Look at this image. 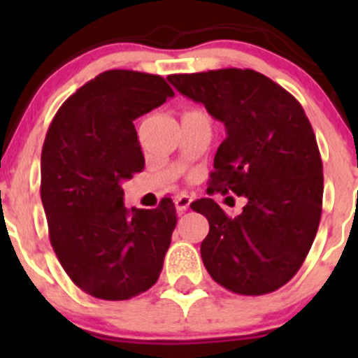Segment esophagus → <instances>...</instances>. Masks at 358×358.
<instances>
[{
  "label": "esophagus",
  "mask_w": 358,
  "mask_h": 358,
  "mask_svg": "<svg viewBox=\"0 0 358 358\" xmlns=\"http://www.w3.org/2000/svg\"><path fill=\"white\" fill-rule=\"evenodd\" d=\"M190 202H192V197L187 196V194H180V196H176V199H175L176 211L178 213L187 211V209L190 208Z\"/></svg>",
  "instance_id": "esophagus-1"
}]
</instances>
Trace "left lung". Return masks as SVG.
<instances>
[{
    "label": "left lung",
    "mask_w": 358,
    "mask_h": 358,
    "mask_svg": "<svg viewBox=\"0 0 358 358\" xmlns=\"http://www.w3.org/2000/svg\"><path fill=\"white\" fill-rule=\"evenodd\" d=\"M168 79L225 124L208 192L248 199L236 218L208 197L190 204L209 222L201 244L206 270L237 294L277 291L305 262L322 215V159L305 110L282 86L251 69Z\"/></svg>",
    "instance_id": "left-lung-1"
}]
</instances>
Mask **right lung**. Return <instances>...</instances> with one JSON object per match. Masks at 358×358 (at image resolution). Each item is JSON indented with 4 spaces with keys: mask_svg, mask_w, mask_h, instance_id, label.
I'll use <instances>...</instances> for the list:
<instances>
[{
    "mask_svg": "<svg viewBox=\"0 0 358 358\" xmlns=\"http://www.w3.org/2000/svg\"><path fill=\"white\" fill-rule=\"evenodd\" d=\"M175 96L164 78L106 71L62 103L41 152V201L50 243L72 282L121 301L154 286L176 227L164 197L124 208L122 180L145 166L133 121Z\"/></svg>",
    "mask_w": 358,
    "mask_h": 358,
    "instance_id": "add662e5",
    "label": "right lung"
}]
</instances>
